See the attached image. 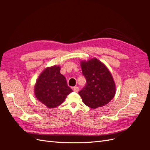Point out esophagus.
I'll use <instances>...</instances> for the list:
<instances>
[{
	"instance_id": "esophagus-1",
	"label": "esophagus",
	"mask_w": 150,
	"mask_h": 150,
	"mask_svg": "<svg viewBox=\"0 0 150 150\" xmlns=\"http://www.w3.org/2000/svg\"><path fill=\"white\" fill-rule=\"evenodd\" d=\"M73 91L74 92H78L79 91V88L77 87V86H75V87L73 88Z\"/></svg>"
}]
</instances>
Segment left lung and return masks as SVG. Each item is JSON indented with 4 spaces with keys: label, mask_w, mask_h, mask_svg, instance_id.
<instances>
[{
    "label": "left lung",
    "mask_w": 150,
    "mask_h": 150,
    "mask_svg": "<svg viewBox=\"0 0 150 150\" xmlns=\"http://www.w3.org/2000/svg\"><path fill=\"white\" fill-rule=\"evenodd\" d=\"M81 67L86 79V86L79 92L83 103L93 109L105 106L116 94V84L110 70L97 58L81 61Z\"/></svg>",
    "instance_id": "left-lung-1"
}]
</instances>
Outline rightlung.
Here are the masks:
<instances>
[{
    "label": "right lung",
    "instance_id": "obj_1",
    "mask_svg": "<svg viewBox=\"0 0 150 150\" xmlns=\"http://www.w3.org/2000/svg\"><path fill=\"white\" fill-rule=\"evenodd\" d=\"M61 67L54 65L44 69L34 86V94L48 108H54L64 102L72 90L67 86L65 77L61 74Z\"/></svg>",
    "mask_w": 150,
    "mask_h": 150
}]
</instances>
